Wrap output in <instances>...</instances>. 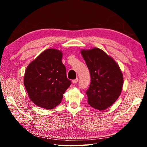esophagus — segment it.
<instances>
[{
    "label": "esophagus",
    "mask_w": 147,
    "mask_h": 147,
    "mask_svg": "<svg viewBox=\"0 0 147 147\" xmlns=\"http://www.w3.org/2000/svg\"><path fill=\"white\" fill-rule=\"evenodd\" d=\"M78 82V78H76V79H74V80H72V82H73V84H76L77 82Z\"/></svg>",
    "instance_id": "obj_1"
}]
</instances>
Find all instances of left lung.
Segmentation results:
<instances>
[{"label":"left lung","instance_id":"1","mask_svg":"<svg viewBox=\"0 0 147 147\" xmlns=\"http://www.w3.org/2000/svg\"><path fill=\"white\" fill-rule=\"evenodd\" d=\"M81 54L91 78L86 91L88 102L94 109L104 110L120 96L123 86V74L115 61L102 50H82Z\"/></svg>","mask_w":147,"mask_h":147}]
</instances>
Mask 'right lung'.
<instances>
[{"mask_svg": "<svg viewBox=\"0 0 147 147\" xmlns=\"http://www.w3.org/2000/svg\"><path fill=\"white\" fill-rule=\"evenodd\" d=\"M59 50L43 51L28 65L24 85L30 100L39 107L53 109L61 103L63 93L71 84Z\"/></svg>", "mask_w": 147, "mask_h": 147, "instance_id": "obj_1", "label": "right lung"}]
</instances>
